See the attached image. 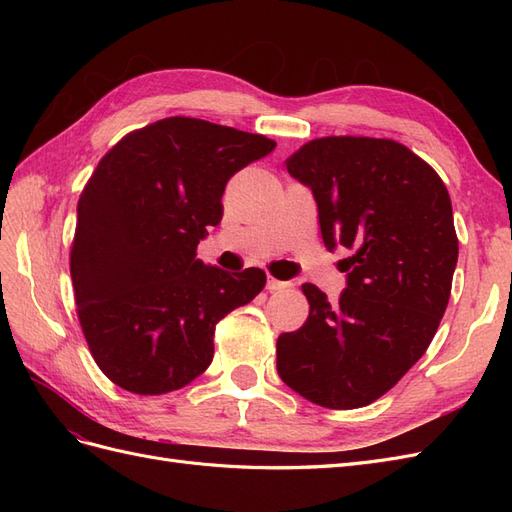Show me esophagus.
Returning <instances> with one entry per match:
<instances>
[{"label":"esophagus","instance_id":"obj_1","mask_svg":"<svg viewBox=\"0 0 512 512\" xmlns=\"http://www.w3.org/2000/svg\"><path fill=\"white\" fill-rule=\"evenodd\" d=\"M286 288H288L286 282H280V280H275V277H269V282H267V290L269 292H282Z\"/></svg>","mask_w":512,"mask_h":512}]
</instances>
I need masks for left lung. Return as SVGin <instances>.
<instances>
[{"label": "left lung", "instance_id": "8db88e82", "mask_svg": "<svg viewBox=\"0 0 512 512\" xmlns=\"http://www.w3.org/2000/svg\"><path fill=\"white\" fill-rule=\"evenodd\" d=\"M286 168L316 198L324 245L352 256L337 303L303 284L309 316L277 337V374L322 408L369 406L421 359L444 316L459 254L451 196L391 138H314Z\"/></svg>", "mask_w": 512, "mask_h": 512}]
</instances>
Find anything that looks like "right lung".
Instances as JSON below:
<instances>
[{"label": "right lung", "instance_id": "right-lung-1", "mask_svg": "<svg viewBox=\"0 0 512 512\" xmlns=\"http://www.w3.org/2000/svg\"><path fill=\"white\" fill-rule=\"evenodd\" d=\"M273 149L262 134L166 117L123 136L89 177L70 275L89 352L121 389H183L211 365L215 324L265 288V271L230 275L196 247L222 220L228 179Z\"/></svg>", "mask_w": 512, "mask_h": 512}]
</instances>
